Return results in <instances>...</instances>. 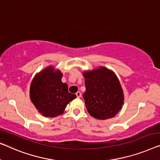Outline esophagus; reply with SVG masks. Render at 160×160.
<instances>
[{
    "label": "esophagus",
    "instance_id": "1",
    "mask_svg": "<svg viewBox=\"0 0 160 160\" xmlns=\"http://www.w3.org/2000/svg\"><path fill=\"white\" fill-rule=\"evenodd\" d=\"M76 95H77L78 98H80L81 97V92L80 91H78L76 92Z\"/></svg>",
    "mask_w": 160,
    "mask_h": 160
}]
</instances>
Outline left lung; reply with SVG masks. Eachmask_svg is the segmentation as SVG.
Returning <instances> with one entry per match:
<instances>
[{
    "mask_svg": "<svg viewBox=\"0 0 160 160\" xmlns=\"http://www.w3.org/2000/svg\"><path fill=\"white\" fill-rule=\"evenodd\" d=\"M86 91L83 94L90 115L98 120L113 118L122 108L124 95L115 72L101 66L82 72Z\"/></svg>",
    "mask_w": 160,
    "mask_h": 160,
    "instance_id": "obj_1",
    "label": "left lung"
}]
</instances>
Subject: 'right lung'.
Wrapping results in <instances>:
<instances>
[{
  "label": "right lung",
  "instance_id": "right-lung-1",
  "mask_svg": "<svg viewBox=\"0 0 160 160\" xmlns=\"http://www.w3.org/2000/svg\"><path fill=\"white\" fill-rule=\"evenodd\" d=\"M63 74L49 65L36 75L30 85V99L39 113L53 118L64 113L68 104L76 95L68 92V86L62 82Z\"/></svg>",
  "mask_w": 160,
  "mask_h": 160
}]
</instances>
